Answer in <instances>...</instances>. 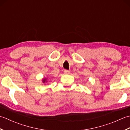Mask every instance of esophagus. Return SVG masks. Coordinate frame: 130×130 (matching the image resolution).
I'll return each mask as SVG.
<instances>
[{
	"instance_id": "obj_1",
	"label": "esophagus",
	"mask_w": 130,
	"mask_h": 130,
	"mask_svg": "<svg viewBox=\"0 0 130 130\" xmlns=\"http://www.w3.org/2000/svg\"><path fill=\"white\" fill-rule=\"evenodd\" d=\"M63 73H64L65 74H69L70 73V71L68 70H64V71H63Z\"/></svg>"
}]
</instances>
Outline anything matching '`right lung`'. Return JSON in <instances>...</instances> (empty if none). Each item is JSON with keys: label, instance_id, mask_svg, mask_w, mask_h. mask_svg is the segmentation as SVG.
Wrapping results in <instances>:
<instances>
[{"label": "right lung", "instance_id": "right-lung-1", "mask_svg": "<svg viewBox=\"0 0 130 130\" xmlns=\"http://www.w3.org/2000/svg\"><path fill=\"white\" fill-rule=\"evenodd\" d=\"M45 81H46V79H43V83L45 82Z\"/></svg>", "mask_w": 130, "mask_h": 130}]
</instances>
